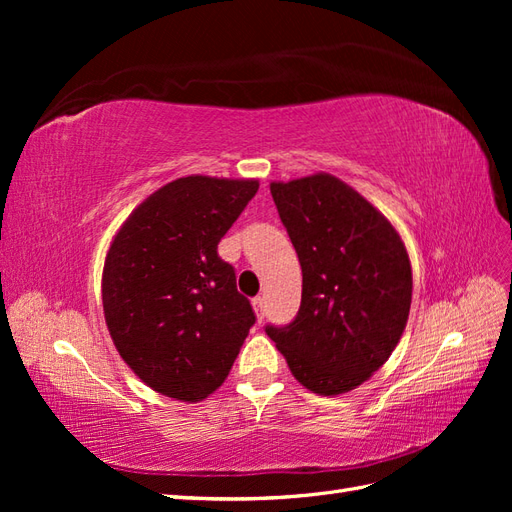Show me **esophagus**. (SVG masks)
I'll return each mask as SVG.
<instances>
[{
	"instance_id": "esophagus-1",
	"label": "esophagus",
	"mask_w": 512,
	"mask_h": 512,
	"mask_svg": "<svg viewBox=\"0 0 512 512\" xmlns=\"http://www.w3.org/2000/svg\"><path fill=\"white\" fill-rule=\"evenodd\" d=\"M252 305H254V314H256V318H258V322H262V318H265V299L256 297V299L252 301Z\"/></svg>"
}]
</instances>
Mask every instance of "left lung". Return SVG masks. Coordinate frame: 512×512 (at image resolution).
Listing matches in <instances>:
<instances>
[{
	"mask_svg": "<svg viewBox=\"0 0 512 512\" xmlns=\"http://www.w3.org/2000/svg\"><path fill=\"white\" fill-rule=\"evenodd\" d=\"M271 196L303 271L299 314L267 327L305 389L342 395L371 378L399 344L412 267L399 232L342 179L273 181Z\"/></svg>",
	"mask_w": 512,
	"mask_h": 512,
	"instance_id": "left-lung-1",
	"label": "left lung"
}]
</instances>
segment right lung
I'll use <instances>...</instances> for the list:
<instances>
[{
  "label": "right lung",
  "instance_id": "1",
  "mask_svg": "<svg viewBox=\"0 0 512 512\" xmlns=\"http://www.w3.org/2000/svg\"><path fill=\"white\" fill-rule=\"evenodd\" d=\"M256 179L181 177L121 224L102 271L108 333L153 391L196 404L218 391L256 316L218 243Z\"/></svg>",
  "mask_w": 512,
  "mask_h": 512
}]
</instances>
